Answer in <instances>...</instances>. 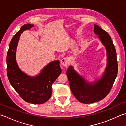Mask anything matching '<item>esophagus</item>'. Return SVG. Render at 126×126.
I'll return each mask as SVG.
<instances>
[{"instance_id": "1", "label": "esophagus", "mask_w": 126, "mask_h": 126, "mask_svg": "<svg viewBox=\"0 0 126 126\" xmlns=\"http://www.w3.org/2000/svg\"><path fill=\"white\" fill-rule=\"evenodd\" d=\"M61 64L63 66V67H67L68 65H69V59H68V58H67V57L63 58L61 61Z\"/></svg>"}]
</instances>
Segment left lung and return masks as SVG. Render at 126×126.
Masks as SVG:
<instances>
[{
	"instance_id": "1",
	"label": "left lung",
	"mask_w": 126,
	"mask_h": 126,
	"mask_svg": "<svg viewBox=\"0 0 126 126\" xmlns=\"http://www.w3.org/2000/svg\"><path fill=\"white\" fill-rule=\"evenodd\" d=\"M94 32L106 51V67L101 77L89 83L73 66H69L67 71L71 91L75 98L83 104L96 102L104 99L110 91L118 72L116 51L110 36L97 25H94Z\"/></svg>"
}]
</instances>
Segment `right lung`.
Masks as SVG:
<instances>
[{
	"label": "right lung",
	"instance_id": "1",
	"mask_svg": "<svg viewBox=\"0 0 126 126\" xmlns=\"http://www.w3.org/2000/svg\"><path fill=\"white\" fill-rule=\"evenodd\" d=\"M33 24L23 25L11 39L6 57L7 74L11 86L25 101L41 104L51 97L52 85L62 72L58 60L52 61L45 66L35 76H30L20 69L16 59V52L23 31L31 29Z\"/></svg>",
	"mask_w": 126,
	"mask_h": 126
}]
</instances>
